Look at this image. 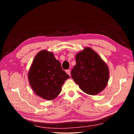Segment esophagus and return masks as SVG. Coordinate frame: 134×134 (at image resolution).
Segmentation results:
<instances>
[{
	"instance_id": "1",
	"label": "esophagus",
	"mask_w": 134,
	"mask_h": 134,
	"mask_svg": "<svg viewBox=\"0 0 134 134\" xmlns=\"http://www.w3.org/2000/svg\"><path fill=\"white\" fill-rule=\"evenodd\" d=\"M66 72L70 76V70H66Z\"/></svg>"
}]
</instances>
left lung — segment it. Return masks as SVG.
I'll list each match as a JSON object with an SVG mask.
<instances>
[{"label": "left lung", "instance_id": "left-lung-1", "mask_svg": "<svg viewBox=\"0 0 134 134\" xmlns=\"http://www.w3.org/2000/svg\"><path fill=\"white\" fill-rule=\"evenodd\" d=\"M76 64L71 76L86 93L96 95L107 86L109 71L108 65L93 49L85 47L76 55Z\"/></svg>", "mask_w": 134, "mask_h": 134}]
</instances>
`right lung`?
<instances>
[{
	"mask_svg": "<svg viewBox=\"0 0 134 134\" xmlns=\"http://www.w3.org/2000/svg\"><path fill=\"white\" fill-rule=\"evenodd\" d=\"M69 78L53 53L45 49L35 56L28 74L29 85L35 93L48 100L60 94L62 86Z\"/></svg>",
	"mask_w": 134,
	"mask_h": 134,
	"instance_id": "right-lung-1",
	"label": "right lung"
}]
</instances>
